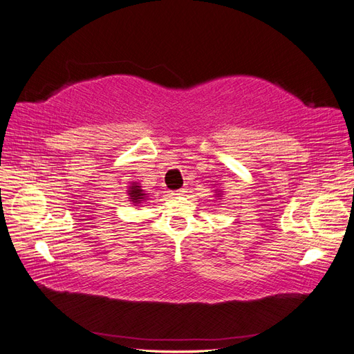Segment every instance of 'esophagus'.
<instances>
[{
	"mask_svg": "<svg viewBox=\"0 0 354 354\" xmlns=\"http://www.w3.org/2000/svg\"><path fill=\"white\" fill-rule=\"evenodd\" d=\"M185 194H186V189H185V187H181V189L174 190V194H173V195H176V196H181V195H185Z\"/></svg>",
	"mask_w": 354,
	"mask_h": 354,
	"instance_id": "esophagus-1",
	"label": "esophagus"
}]
</instances>
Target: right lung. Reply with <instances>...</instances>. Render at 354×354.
<instances>
[{"mask_svg":"<svg viewBox=\"0 0 354 354\" xmlns=\"http://www.w3.org/2000/svg\"><path fill=\"white\" fill-rule=\"evenodd\" d=\"M128 192H130L128 195H130V199H131L133 203H140V201H143L145 195H146V194H143V190L140 189V186H136V185L131 186Z\"/></svg>","mask_w":354,"mask_h":354,"instance_id":"1","label":"right lung"}]
</instances>
